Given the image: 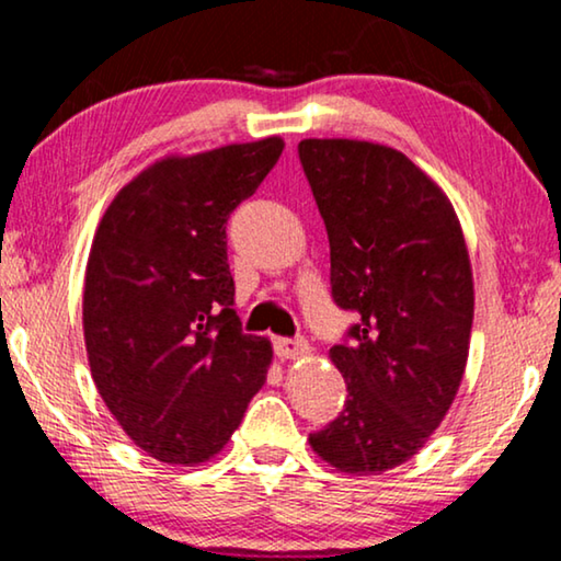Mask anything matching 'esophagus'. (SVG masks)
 Here are the masks:
<instances>
[{
    "mask_svg": "<svg viewBox=\"0 0 561 561\" xmlns=\"http://www.w3.org/2000/svg\"><path fill=\"white\" fill-rule=\"evenodd\" d=\"M273 347L280 359H301L311 355V347L306 344V340H275Z\"/></svg>",
    "mask_w": 561,
    "mask_h": 561,
    "instance_id": "34e87169",
    "label": "esophagus"
}]
</instances>
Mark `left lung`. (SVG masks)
I'll list each match as a JSON object with an SVG mask.
<instances>
[{
	"mask_svg": "<svg viewBox=\"0 0 561 561\" xmlns=\"http://www.w3.org/2000/svg\"><path fill=\"white\" fill-rule=\"evenodd\" d=\"M327 225L336 306L357 311L329 357L344 411L309 436L347 474L409 462L462 382L474 317L470 252L447 194L401 150L344 137L298 142Z\"/></svg>",
	"mask_w": 561,
	"mask_h": 561,
	"instance_id": "left-lung-1",
	"label": "left lung"
}]
</instances>
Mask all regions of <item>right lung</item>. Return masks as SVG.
<instances>
[{
    "mask_svg": "<svg viewBox=\"0 0 561 561\" xmlns=\"http://www.w3.org/2000/svg\"><path fill=\"white\" fill-rule=\"evenodd\" d=\"M278 135L165 156L106 206L83 278L91 378L129 439L158 462L219 455L273 363L242 334L227 263V219L255 194Z\"/></svg>",
    "mask_w": 561,
    "mask_h": 561,
    "instance_id": "obj_1",
    "label": "right lung"
}]
</instances>
